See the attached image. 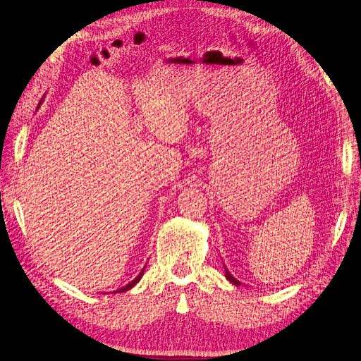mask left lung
Here are the masks:
<instances>
[{
    "instance_id": "obj_1",
    "label": "left lung",
    "mask_w": 361,
    "mask_h": 361,
    "mask_svg": "<svg viewBox=\"0 0 361 361\" xmlns=\"http://www.w3.org/2000/svg\"><path fill=\"white\" fill-rule=\"evenodd\" d=\"M224 270H226V277H227V281H230V282H232V283H233V285H236V286L241 285V282H239L238 279H235V277L228 273V270L226 269V267H224Z\"/></svg>"
}]
</instances>
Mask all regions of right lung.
Returning a JSON list of instances; mask_svg holds the SVG:
<instances>
[{"mask_svg":"<svg viewBox=\"0 0 361 361\" xmlns=\"http://www.w3.org/2000/svg\"><path fill=\"white\" fill-rule=\"evenodd\" d=\"M143 273H145V269H143V270L140 271V274H138V276L135 277V279H134V281H131V282H129L128 285L122 286V288H120V290H117V291H114V293H125V291H128V290H131V288H133V286H135V285H137V282L142 279V276H143Z\"/></svg>","mask_w":361,"mask_h":361,"instance_id":"1","label":"right lung"}]
</instances>
